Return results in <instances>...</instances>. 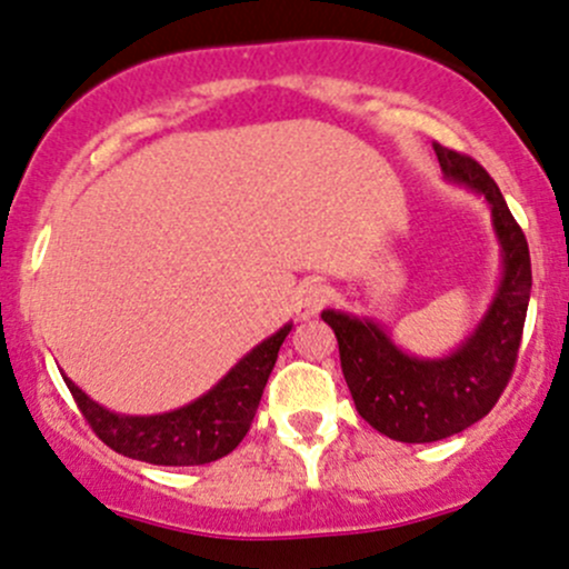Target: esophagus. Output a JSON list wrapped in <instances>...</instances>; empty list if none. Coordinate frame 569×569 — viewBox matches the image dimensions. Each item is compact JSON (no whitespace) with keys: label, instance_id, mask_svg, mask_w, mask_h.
<instances>
[{"label":"esophagus","instance_id":"1","mask_svg":"<svg viewBox=\"0 0 569 569\" xmlns=\"http://www.w3.org/2000/svg\"><path fill=\"white\" fill-rule=\"evenodd\" d=\"M330 302V289L321 283H305L300 286V291H297V302H295V310L300 319H313L316 313H319L325 305Z\"/></svg>","mask_w":569,"mask_h":569}]
</instances>
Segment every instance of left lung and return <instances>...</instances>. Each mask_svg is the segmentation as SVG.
<instances>
[{
	"mask_svg": "<svg viewBox=\"0 0 569 569\" xmlns=\"http://www.w3.org/2000/svg\"><path fill=\"white\" fill-rule=\"evenodd\" d=\"M450 182L486 196L501 244V280L475 332L445 357L406 355L373 319L325 310L340 349V368L368 426L406 445H428L475 426L510 381L531 291L529 244L496 182L469 154L433 143Z\"/></svg>",
	"mask_w": 569,
	"mask_h": 569,
	"instance_id": "left-lung-1",
	"label": "left lung"
}]
</instances>
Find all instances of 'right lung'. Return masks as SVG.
Returning <instances> with one entry per match:
<instances>
[{
  "label": "right lung",
  "mask_w": 569,
  "mask_h": 569,
  "mask_svg": "<svg viewBox=\"0 0 569 569\" xmlns=\"http://www.w3.org/2000/svg\"><path fill=\"white\" fill-rule=\"evenodd\" d=\"M289 332L291 325H283L256 349H250L212 390L166 415H117L79 390L76 381H70L64 373L62 379L73 392L83 420L92 426L100 441L119 456L154 466L212 463L229 456L250 430L261 392Z\"/></svg>",
  "instance_id": "add662e5"
}]
</instances>
